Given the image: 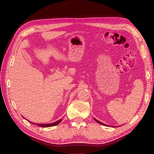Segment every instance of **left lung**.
<instances>
[{"label":"left lung","instance_id":"left-lung-1","mask_svg":"<svg viewBox=\"0 0 154 154\" xmlns=\"http://www.w3.org/2000/svg\"><path fill=\"white\" fill-rule=\"evenodd\" d=\"M94 120L96 121V122H97V123H100V124H101V125H104V126H107V127H108L109 125H105V124H104V123H101L100 122H99V121H97L96 119H95V118H94ZM116 127H117V126H116ZM112 127H115L114 126H112Z\"/></svg>","mask_w":154,"mask_h":154}]
</instances>
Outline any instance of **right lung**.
<instances>
[{"label": "right lung", "mask_w": 154, "mask_h": 154, "mask_svg": "<svg viewBox=\"0 0 154 154\" xmlns=\"http://www.w3.org/2000/svg\"><path fill=\"white\" fill-rule=\"evenodd\" d=\"M24 118V117H23ZM62 119H59L58 121H57V122H54V123H48V124H38V123H32V122H29L31 123H32V124H36V125H37L38 126V127H54V126H56V125H58L60 122H62Z\"/></svg>", "instance_id": "right-lung-1"}]
</instances>
